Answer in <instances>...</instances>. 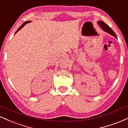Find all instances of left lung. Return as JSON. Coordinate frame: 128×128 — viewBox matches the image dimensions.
<instances>
[{
	"label": "left lung",
	"mask_w": 128,
	"mask_h": 128,
	"mask_svg": "<svg viewBox=\"0 0 128 128\" xmlns=\"http://www.w3.org/2000/svg\"><path fill=\"white\" fill-rule=\"evenodd\" d=\"M98 24H99L100 27H101V28H102V30H104V32H107V33L110 34L112 35V36H114L115 38H117V36H116V34H115L114 32L112 30V29L108 25H107V24H106V23L104 22V21H98Z\"/></svg>",
	"instance_id": "1"
}]
</instances>
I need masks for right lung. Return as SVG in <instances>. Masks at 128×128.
Returning a JSON list of instances; mask_svg holds the SVG:
<instances>
[{
	"mask_svg": "<svg viewBox=\"0 0 128 128\" xmlns=\"http://www.w3.org/2000/svg\"><path fill=\"white\" fill-rule=\"evenodd\" d=\"M31 22V21H26V22H24V23H23V24H22V25H21V26H20V27H19V28H18V30H17V31H16V32H15V33H16V32H18V31H19L20 30H21V28H22V27H24V26H25L26 24H27V23H29V22Z\"/></svg>",
	"mask_w": 128,
	"mask_h": 128,
	"instance_id": "1",
	"label": "right lung"
}]
</instances>
